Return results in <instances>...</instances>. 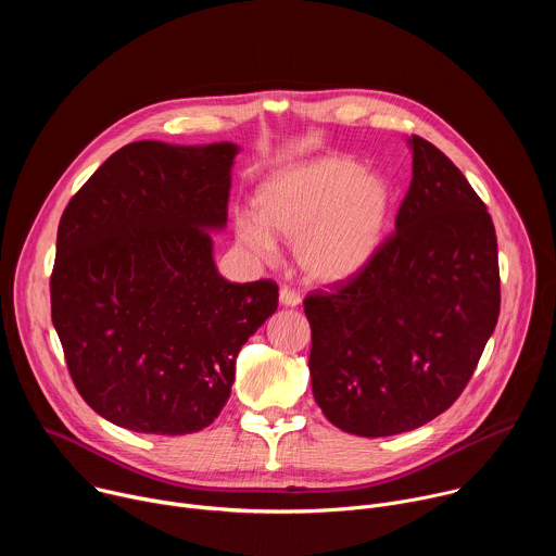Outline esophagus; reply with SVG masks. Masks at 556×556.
<instances>
[{
	"instance_id": "34e87169",
	"label": "esophagus",
	"mask_w": 556,
	"mask_h": 556,
	"mask_svg": "<svg viewBox=\"0 0 556 556\" xmlns=\"http://www.w3.org/2000/svg\"><path fill=\"white\" fill-rule=\"evenodd\" d=\"M279 303L286 305V307H296V305H301V296H299L296 290L283 286V288L279 290Z\"/></svg>"
}]
</instances>
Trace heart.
<instances>
[{"instance_id":"1","label":"heart","mask_w":556,"mask_h":556,"mask_svg":"<svg viewBox=\"0 0 556 556\" xmlns=\"http://www.w3.org/2000/svg\"><path fill=\"white\" fill-rule=\"evenodd\" d=\"M389 180L343 155H324L268 176L255 213L235 219L237 240L255 255L277 253L275 235L296 244L307 277L337 283L356 277L380 251L391 219Z\"/></svg>"}]
</instances>
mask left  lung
I'll return each mask as SVG.
<instances>
[{
    "label": "left lung",
    "mask_w": 556,
    "mask_h": 556,
    "mask_svg": "<svg viewBox=\"0 0 556 556\" xmlns=\"http://www.w3.org/2000/svg\"><path fill=\"white\" fill-rule=\"evenodd\" d=\"M407 142L414 178L395 232L356 277L303 301L314 401L363 438L414 431L446 412L500 316L486 204L435 144Z\"/></svg>",
    "instance_id": "obj_1"
}]
</instances>
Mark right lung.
I'll return each instance as SVG.
<instances>
[{
	"label": "right lung",
	"instance_id": "obj_1",
	"mask_svg": "<svg viewBox=\"0 0 556 556\" xmlns=\"http://www.w3.org/2000/svg\"><path fill=\"white\" fill-rule=\"evenodd\" d=\"M232 142L125 144L65 206L50 277L70 376L105 420L155 435L208 427L242 345L277 309L275 281H226Z\"/></svg>",
	"mask_w": 556,
	"mask_h": 556
}]
</instances>
